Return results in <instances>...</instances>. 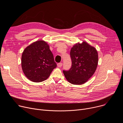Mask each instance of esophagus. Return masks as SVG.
<instances>
[{"label":"esophagus","mask_w":123,"mask_h":123,"mask_svg":"<svg viewBox=\"0 0 123 123\" xmlns=\"http://www.w3.org/2000/svg\"><path fill=\"white\" fill-rule=\"evenodd\" d=\"M62 64H63L62 63H59L57 64V66H58V67H62Z\"/></svg>","instance_id":"34e87169"}]
</instances>
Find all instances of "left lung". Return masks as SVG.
Instances as JSON below:
<instances>
[{"label": "left lung", "mask_w": 123, "mask_h": 123, "mask_svg": "<svg viewBox=\"0 0 123 123\" xmlns=\"http://www.w3.org/2000/svg\"><path fill=\"white\" fill-rule=\"evenodd\" d=\"M72 67L64 70L66 79L74 85L86 83L95 73L98 61L96 49L86 42L75 44L70 51Z\"/></svg>", "instance_id": "obj_1"}]
</instances>
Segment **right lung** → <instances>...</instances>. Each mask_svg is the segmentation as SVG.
Instances as JSON below:
<instances>
[{"label": "right lung", "instance_id": "obj_1", "mask_svg": "<svg viewBox=\"0 0 123 123\" xmlns=\"http://www.w3.org/2000/svg\"><path fill=\"white\" fill-rule=\"evenodd\" d=\"M21 66L28 79L34 82H40L49 77L57 65L49 45L39 40L24 49L21 57Z\"/></svg>", "mask_w": 123, "mask_h": 123}]
</instances>
